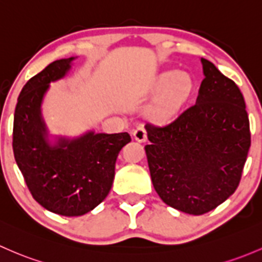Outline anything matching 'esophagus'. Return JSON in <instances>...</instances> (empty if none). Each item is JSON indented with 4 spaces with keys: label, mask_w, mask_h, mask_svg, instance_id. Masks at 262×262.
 I'll return each instance as SVG.
<instances>
[{
    "label": "esophagus",
    "mask_w": 262,
    "mask_h": 262,
    "mask_svg": "<svg viewBox=\"0 0 262 262\" xmlns=\"http://www.w3.org/2000/svg\"><path fill=\"white\" fill-rule=\"evenodd\" d=\"M133 137L138 142H145L147 140V129L144 128V125L137 126L133 132Z\"/></svg>",
    "instance_id": "esophagus-1"
}]
</instances>
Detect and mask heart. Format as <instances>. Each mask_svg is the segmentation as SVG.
I'll return each mask as SVG.
<instances>
[{
  "label": "heart",
  "mask_w": 262,
  "mask_h": 262,
  "mask_svg": "<svg viewBox=\"0 0 262 262\" xmlns=\"http://www.w3.org/2000/svg\"><path fill=\"white\" fill-rule=\"evenodd\" d=\"M154 86L162 94L154 104L152 113L156 118L164 119L188 100L193 90V80L187 73L168 71L157 78Z\"/></svg>",
  "instance_id": "heart-1"
}]
</instances>
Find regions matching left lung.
<instances>
[{
	"instance_id": "1",
	"label": "left lung",
	"mask_w": 262,
	"mask_h": 262,
	"mask_svg": "<svg viewBox=\"0 0 262 262\" xmlns=\"http://www.w3.org/2000/svg\"><path fill=\"white\" fill-rule=\"evenodd\" d=\"M201 61L205 79L196 103L164 125L147 124L154 189L168 206L189 214L210 212L236 191L251 145L238 86L211 61Z\"/></svg>"
}]
</instances>
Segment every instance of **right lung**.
<instances>
[{
  "instance_id": "add662e5",
  "label": "right lung",
  "mask_w": 262,
  "mask_h": 262,
  "mask_svg": "<svg viewBox=\"0 0 262 262\" xmlns=\"http://www.w3.org/2000/svg\"><path fill=\"white\" fill-rule=\"evenodd\" d=\"M70 59L51 62L22 88L13 117L12 149L32 197L61 216H81L103 202L112 188L115 162L132 140L128 133H88L50 147L40 117L49 82L65 75Z\"/></svg>"
}]
</instances>
